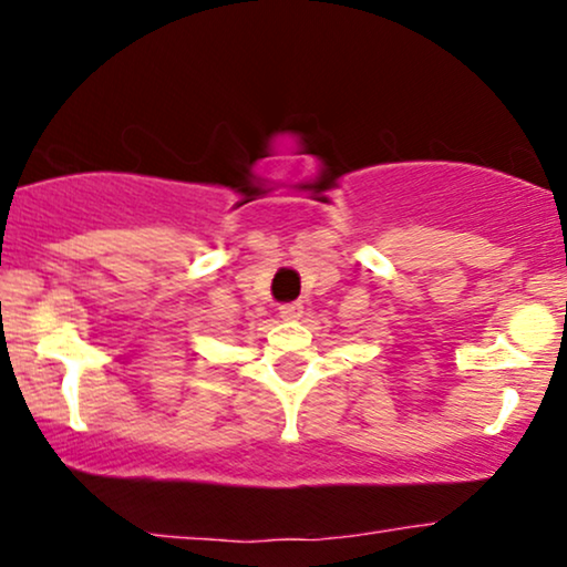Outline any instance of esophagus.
Segmentation results:
<instances>
[{"instance_id":"esophagus-1","label":"esophagus","mask_w":567,"mask_h":567,"mask_svg":"<svg viewBox=\"0 0 567 567\" xmlns=\"http://www.w3.org/2000/svg\"><path fill=\"white\" fill-rule=\"evenodd\" d=\"M301 309H305V307H301L299 301H291V305L281 307V317H284V320H299Z\"/></svg>"}]
</instances>
